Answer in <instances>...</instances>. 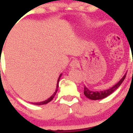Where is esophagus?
<instances>
[{
    "label": "esophagus",
    "mask_w": 133,
    "mask_h": 133,
    "mask_svg": "<svg viewBox=\"0 0 133 133\" xmlns=\"http://www.w3.org/2000/svg\"><path fill=\"white\" fill-rule=\"evenodd\" d=\"M79 65V63L77 60H72L70 63V66L72 68H76Z\"/></svg>",
    "instance_id": "34e87169"
}]
</instances>
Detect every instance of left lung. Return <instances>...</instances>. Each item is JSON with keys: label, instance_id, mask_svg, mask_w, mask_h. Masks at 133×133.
Here are the masks:
<instances>
[{"label": "left lung", "instance_id": "1", "mask_svg": "<svg viewBox=\"0 0 133 133\" xmlns=\"http://www.w3.org/2000/svg\"><path fill=\"white\" fill-rule=\"evenodd\" d=\"M126 78V74L123 76V78L121 79V80L118 82L116 84H115V86H112L110 88L108 89V90H106L103 91H99V92H93V91L89 90L86 87L84 86V95L87 97L88 98L91 99V100H101V99H103L106 97H107L108 96H109L110 94H111L112 92H115L118 88L121 86V84H122V82L124 81V78Z\"/></svg>", "mask_w": 133, "mask_h": 133}]
</instances>
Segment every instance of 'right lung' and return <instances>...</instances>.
Returning a JSON list of instances; mask_svg holds the SVG:
<instances>
[{"mask_svg":"<svg viewBox=\"0 0 133 133\" xmlns=\"http://www.w3.org/2000/svg\"><path fill=\"white\" fill-rule=\"evenodd\" d=\"M61 76H62V74L60 75L59 77L58 80H57V88H57V89H56V90H55V92H54V94H53V95L51 96L50 98H48V99H47V100H45V101H43V102H37V103H32V104H35V105H43V104H45L49 103V102L51 101V100H53V98H54V96H55V94H56V92H57V88H58V87H59L58 83H59V78H60V77H61Z\"/></svg>","mask_w":133,"mask_h":133,"instance_id":"1","label":"right lung"}]
</instances>
